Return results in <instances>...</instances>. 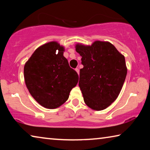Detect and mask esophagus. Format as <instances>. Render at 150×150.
Wrapping results in <instances>:
<instances>
[{
  "label": "esophagus",
  "instance_id": "1",
  "mask_svg": "<svg viewBox=\"0 0 150 150\" xmlns=\"http://www.w3.org/2000/svg\"><path fill=\"white\" fill-rule=\"evenodd\" d=\"M75 71H76V72H77V73H78V74H79V70L78 68H76V69H75Z\"/></svg>",
  "mask_w": 150,
  "mask_h": 150
}]
</instances>
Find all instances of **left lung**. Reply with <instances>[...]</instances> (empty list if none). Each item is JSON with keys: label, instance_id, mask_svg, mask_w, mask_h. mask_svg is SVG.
<instances>
[{"label": "left lung", "instance_id": "1", "mask_svg": "<svg viewBox=\"0 0 150 150\" xmlns=\"http://www.w3.org/2000/svg\"><path fill=\"white\" fill-rule=\"evenodd\" d=\"M75 50L82 57L79 86L85 103L93 110H104L117 98L122 88L127 74L125 58L108 42L77 44Z\"/></svg>", "mask_w": 150, "mask_h": 150}]
</instances>
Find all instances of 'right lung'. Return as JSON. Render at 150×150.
Listing matches in <instances>:
<instances>
[{
  "instance_id": "obj_1",
  "label": "right lung",
  "mask_w": 150,
  "mask_h": 150,
  "mask_svg": "<svg viewBox=\"0 0 150 150\" xmlns=\"http://www.w3.org/2000/svg\"><path fill=\"white\" fill-rule=\"evenodd\" d=\"M65 48L57 42L38 47L25 63V83L33 98L49 109L65 103L77 85L79 76L63 56Z\"/></svg>"
}]
</instances>
